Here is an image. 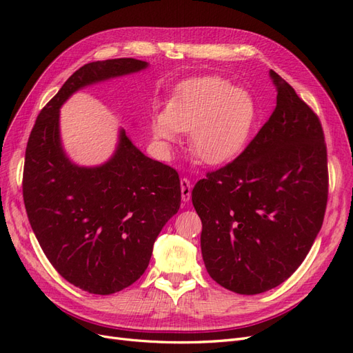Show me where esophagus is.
I'll return each mask as SVG.
<instances>
[{"label": "esophagus", "mask_w": 353, "mask_h": 353, "mask_svg": "<svg viewBox=\"0 0 353 353\" xmlns=\"http://www.w3.org/2000/svg\"><path fill=\"white\" fill-rule=\"evenodd\" d=\"M181 197L183 201H190L191 199V184L187 178L181 179Z\"/></svg>", "instance_id": "obj_1"}]
</instances>
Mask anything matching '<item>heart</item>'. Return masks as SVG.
I'll return each mask as SVG.
<instances>
[{
	"instance_id": "heart-1",
	"label": "heart",
	"mask_w": 353,
	"mask_h": 353,
	"mask_svg": "<svg viewBox=\"0 0 353 353\" xmlns=\"http://www.w3.org/2000/svg\"><path fill=\"white\" fill-rule=\"evenodd\" d=\"M256 121V103L249 91L218 77L183 82L163 113L152 121V134L163 147L190 132V150L200 162L222 165L239 156Z\"/></svg>"
}]
</instances>
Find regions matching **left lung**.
Masks as SVG:
<instances>
[{
  "mask_svg": "<svg viewBox=\"0 0 353 353\" xmlns=\"http://www.w3.org/2000/svg\"><path fill=\"white\" fill-rule=\"evenodd\" d=\"M276 105L231 163L194 185L201 256L209 275L240 294L280 285L321 230L328 196L327 147L318 116L279 73Z\"/></svg>",
  "mask_w": 353,
  "mask_h": 353,
  "instance_id": "obj_1",
  "label": "left lung"
}]
</instances>
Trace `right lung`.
Segmentation results:
<instances>
[{
    "label": "right lung",
    "instance_id": "add662e5",
    "mask_svg": "<svg viewBox=\"0 0 353 353\" xmlns=\"http://www.w3.org/2000/svg\"><path fill=\"white\" fill-rule=\"evenodd\" d=\"M147 66L137 59L82 66L41 110L29 135L23 200L30 227L63 279L92 294L121 292L144 274L159 232L179 209V176L138 150L125 130L105 163H73L61 145L60 108L85 87Z\"/></svg>",
    "mask_w": 353,
    "mask_h": 353
}]
</instances>
